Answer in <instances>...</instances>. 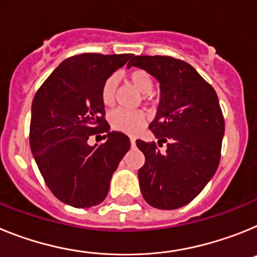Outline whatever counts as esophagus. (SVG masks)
<instances>
[{
	"label": "esophagus",
	"instance_id": "1",
	"mask_svg": "<svg viewBox=\"0 0 257 257\" xmlns=\"http://www.w3.org/2000/svg\"><path fill=\"white\" fill-rule=\"evenodd\" d=\"M131 145H132V146H135V145H136V140L133 137H131Z\"/></svg>",
	"mask_w": 257,
	"mask_h": 257
}]
</instances>
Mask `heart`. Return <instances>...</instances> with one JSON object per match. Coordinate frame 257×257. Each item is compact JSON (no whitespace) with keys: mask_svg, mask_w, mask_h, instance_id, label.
<instances>
[{"mask_svg":"<svg viewBox=\"0 0 257 257\" xmlns=\"http://www.w3.org/2000/svg\"><path fill=\"white\" fill-rule=\"evenodd\" d=\"M128 79L136 89L144 93L145 98H150L149 91L153 88L151 76L144 70H133L128 73ZM117 90V79L115 76H110L104 80L101 89V99L104 106H112ZM146 119L144 112L136 110H125L117 108L110 113V124L115 131L122 132L126 135H136L144 128Z\"/></svg>","mask_w":257,"mask_h":257,"instance_id":"obj_1","label":"heart"}]
</instances>
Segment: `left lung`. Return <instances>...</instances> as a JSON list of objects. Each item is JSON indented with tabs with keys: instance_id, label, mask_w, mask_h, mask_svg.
<instances>
[{
	"instance_id": "obj_1",
	"label": "left lung",
	"mask_w": 257,
	"mask_h": 257,
	"mask_svg": "<svg viewBox=\"0 0 257 257\" xmlns=\"http://www.w3.org/2000/svg\"><path fill=\"white\" fill-rule=\"evenodd\" d=\"M142 68L160 84V102L149 128L155 142L137 140L145 155L138 171L142 196L159 209L186 206L209 182L220 163L225 121L215 89L181 59L132 55L128 67Z\"/></svg>"
}]
</instances>
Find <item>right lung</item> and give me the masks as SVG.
<instances>
[{"instance_id":"1","label":"right lung","mask_w":257,"mask_h":257,"mask_svg":"<svg viewBox=\"0 0 257 257\" xmlns=\"http://www.w3.org/2000/svg\"><path fill=\"white\" fill-rule=\"evenodd\" d=\"M132 54L67 58L40 86L32 102L30 145L42 177L61 202L89 208L104 200L120 160L131 149L128 136L110 132L101 89ZM107 133L102 145L90 135Z\"/></svg>"}]
</instances>
